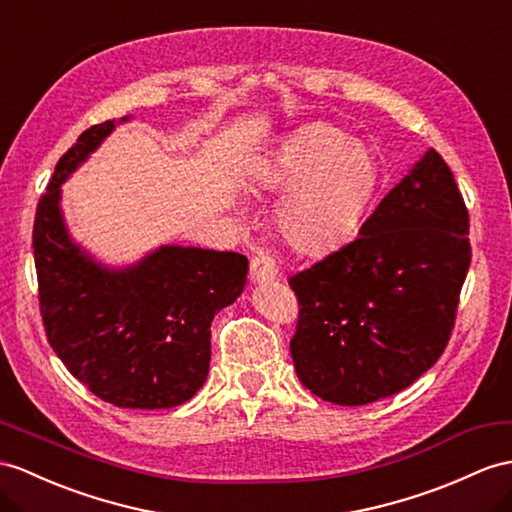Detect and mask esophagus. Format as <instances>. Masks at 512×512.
Wrapping results in <instances>:
<instances>
[{"label":"esophagus","instance_id":"1","mask_svg":"<svg viewBox=\"0 0 512 512\" xmlns=\"http://www.w3.org/2000/svg\"><path fill=\"white\" fill-rule=\"evenodd\" d=\"M278 276V267H276V260L271 256L265 254H258L252 258V263H249V280L254 284H265L276 280Z\"/></svg>","mask_w":512,"mask_h":512}]
</instances>
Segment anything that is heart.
Masks as SVG:
<instances>
[{
    "label": "heart",
    "mask_w": 512,
    "mask_h": 512,
    "mask_svg": "<svg viewBox=\"0 0 512 512\" xmlns=\"http://www.w3.org/2000/svg\"><path fill=\"white\" fill-rule=\"evenodd\" d=\"M380 182V165L365 143L330 123L291 134L254 169L249 186L284 193L276 223L295 252L326 254L350 239Z\"/></svg>",
    "instance_id": "1"
}]
</instances>
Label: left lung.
<instances>
[{
  "label": "left lung",
  "mask_w": 512,
  "mask_h": 512,
  "mask_svg": "<svg viewBox=\"0 0 512 512\" xmlns=\"http://www.w3.org/2000/svg\"><path fill=\"white\" fill-rule=\"evenodd\" d=\"M469 213L428 149L339 252L289 280L291 356L317 397L363 406L404 391L443 354L471 263Z\"/></svg>",
  "instance_id": "8db88e82"
}]
</instances>
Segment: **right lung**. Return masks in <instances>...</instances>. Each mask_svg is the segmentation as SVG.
I'll list each match as a JSON object with an SVG mask.
<instances>
[{
	"instance_id": "right-lung-1",
	"label": "right lung",
	"mask_w": 512,
	"mask_h": 512,
	"mask_svg": "<svg viewBox=\"0 0 512 512\" xmlns=\"http://www.w3.org/2000/svg\"><path fill=\"white\" fill-rule=\"evenodd\" d=\"M121 121L80 134L58 160L34 219V265L47 341L99 400L119 408H173L202 389L210 323L236 302L247 258L160 245L128 267H108L73 241L60 186Z\"/></svg>"
}]
</instances>
